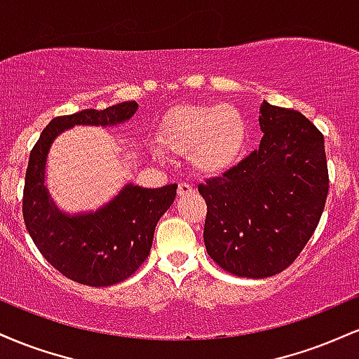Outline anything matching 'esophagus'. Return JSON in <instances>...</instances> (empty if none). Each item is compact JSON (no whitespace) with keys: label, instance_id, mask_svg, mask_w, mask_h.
<instances>
[{"label":"esophagus","instance_id":"1","mask_svg":"<svg viewBox=\"0 0 359 359\" xmlns=\"http://www.w3.org/2000/svg\"><path fill=\"white\" fill-rule=\"evenodd\" d=\"M192 192H194L192 185H189V184H185V182H182V184H179V189H177V194H179V196H180V197L187 196V194H192Z\"/></svg>","mask_w":359,"mask_h":359}]
</instances>
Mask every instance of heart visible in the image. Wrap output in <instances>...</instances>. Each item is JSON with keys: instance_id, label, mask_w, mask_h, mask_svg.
Returning <instances> with one entry per match:
<instances>
[{"instance_id": "heart-1", "label": "heart", "mask_w": 359, "mask_h": 359, "mask_svg": "<svg viewBox=\"0 0 359 359\" xmlns=\"http://www.w3.org/2000/svg\"><path fill=\"white\" fill-rule=\"evenodd\" d=\"M248 140V123L229 104L184 106L165 118L158 142L165 151L189 156L197 175L214 177L240 162ZM158 158H163L158 154Z\"/></svg>"}]
</instances>
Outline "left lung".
I'll return each mask as SVG.
<instances>
[{"label": "left lung", "mask_w": 359, "mask_h": 359, "mask_svg": "<svg viewBox=\"0 0 359 359\" xmlns=\"http://www.w3.org/2000/svg\"><path fill=\"white\" fill-rule=\"evenodd\" d=\"M263 138L238 165L199 184L204 245L222 270L266 278L295 262L314 234L329 191L324 137L295 109L263 101Z\"/></svg>", "instance_id": "left-lung-1"}]
</instances>
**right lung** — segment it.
Segmentation results:
<instances>
[{
	"label": "right lung",
	"mask_w": 359,
	"mask_h": 359,
	"mask_svg": "<svg viewBox=\"0 0 359 359\" xmlns=\"http://www.w3.org/2000/svg\"><path fill=\"white\" fill-rule=\"evenodd\" d=\"M135 101L53 118L30 151L23 189V219L43 258L64 277L109 287L137 271L150 255L155 226L175 199L177 184L143 189L128 184L94 212H62L45 185L52 142L76 125L113 126L137 113Z\"/></svg>",
	"instance_id": "add662e5"
}]
</instances>
